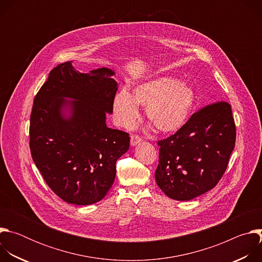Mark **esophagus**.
<instances>
[{"instance_id":"obj_1","label":"esophagus","mask_w":262,"mask_h":262,"mask_svg":"<svg viewBox=\"0 0 262 262\" xmlns=\"http://www.w3.org/2000/svg\"><path fill=\"white\" fill-rule=\"evenodd\" d=\"M141 137L140 136H138V135H132V137H130V144H132V146H135V145H137V144H139L140 142H141Z\"/></svg>"}]
</instances>
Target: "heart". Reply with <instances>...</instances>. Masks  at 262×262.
Masks as SVG:
<instances>
[{
  "instance_id": "b5f03b06",
  "label": "heart",
  "mask_w": 262,
  "mask_h": 262,
  "mask_svg": "<svg viewBox=\"0 0 262 262\" xmlns=\"http://www.w3.org/2000/svg\"><path fill=\"white\" fill-rule=\"evenodd\" d=\"M196 95L191 86L163 77L137 86L133 94L119 92L113 103L115 120L122 127H130L139 117L138 104L146 106V116L160 132L178 130L188 121Z\"/></svg>"
}]
</instances>
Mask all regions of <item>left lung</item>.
Listing matches in <instances>:
<instances>
[{"mask_svg":"<svg viewBox=\"0 0 262 262\" xmlns=\"http://www.w3.org/2000/svg\"><path fill=\"white\" fill-rule=\"evenodd\" d=\"M235 138L228 102L216 101L197 111L174 135L158 141L156 180L160 189L179 201L213 189L227 169Z\"/></svg>","mask_w":262,"mask_h":262,"instance_id":"8db88e82","label":"left lung"}]
</instances>
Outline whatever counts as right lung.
Listing matches in <instances>:
<instances>
[{
    "instance_id": "obj_1",
    "label": "right lung",
    "mask_w": 262,
    "mask_h": 262,
    "mask_svg": "<svg viewBox=\"0 0 262 262\" xmlns=\"http://www.w3.org/2000/svg\"><path fill=\"white\" fill-rule=\"evenodd\" d=\"M114 74L105 67L82 73L68 61L50 72L34 98L32 159L51 190L67 203L100 201L114 182L117 160L129 148L127 133L105 124L118 89Z\"/></svg>"
}]
</instances>
